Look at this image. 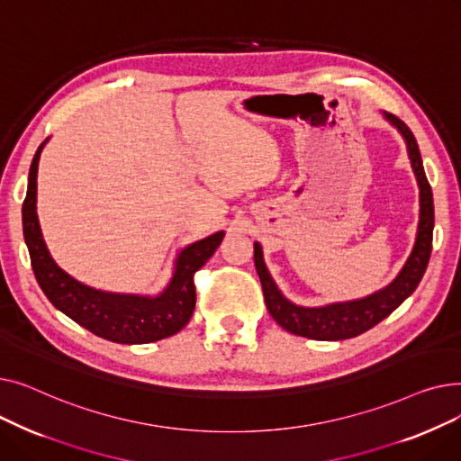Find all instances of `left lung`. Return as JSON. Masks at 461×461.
Listing matches in <instances>:
<instances>
[{"instance_id": "obj_1", "label": "left lung", "mask_w": 461, "mask_h": 461, "mask_svg": "<svg viewBox=\"0 0 461 461\" xmlns=\"http://www.w3.org/2000/svg\"><path fill=\"white\" fill-rule=\"evenodd\" d=\"M384 117L400 131L405 140L411 166L420 188V221L413 252H411L407 263L400 275L381 292L368 295L365 299L334 303L318 308H306L289 303L276 287L267 267L263 263V252L259 243H254V263L263 287V297L273 320L297 336L312 338V340H346V338L358 336L370 330L379 321H383L417 289L422 280L429 254H431V239H433V196L431 186L426 179L420 151L413 132L393 113H384Z\"/></svg>"}]
</instances>
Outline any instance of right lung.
<instances>
[{"label":"right lung","mask_w":461,"mask_h":461,"mask_svg":"<svg viewBox=\"0 0 461 461\" xmlns=\"http://www.w3.org/2000/svg\"><path fill=\"white\" fill-rule=\"evenodd\" d=\"M44 140L32 160L28 194L22 205L23 239L32 258L35 278L65 316L93 334L115 344H149L174 336L192 318L196 306L194 275L221 247L224 231H216L181 250L176 271L164 292L157 297L110 294L89 287L67 275L48 252L37 218V167Z\"/></svg>","instance_id":"right-lung-1"}]
</instances>
